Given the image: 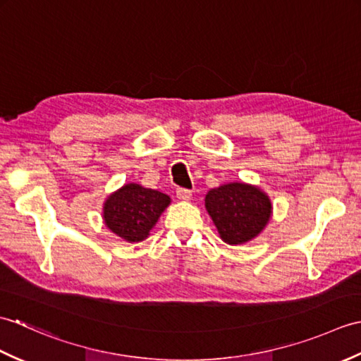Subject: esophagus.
<instances>
[{"label": "esophagus", "mask_w": 361, "mask_h": 361, "mask_svg": "<svg viewBox=\"0 0 361 361\" xmlns=\"http://www.w3.org/2000/svg\"><path fill=\"white\" fill-rule=\"evenodd\" d=\"M176 197H178L180 200H189V198L192 197V190L185 188H176Z\"/></svg>", "instance_id": "obj_1"}]
</instances>
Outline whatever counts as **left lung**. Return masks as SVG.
<instances>
[{
  "instance_id": "obj_1",
  "label": "left lung",
  "mask_w": 361,
  "mask_h": 361,
  "mask_svg": "<svg viewBox=\"0 0 361 361\" xmlns=\"http://www.w3.org/2000/svg\"><path fill=\"white\" fill-rule=\"evenodd\" d=\"M204 203L220 237L231 245L255 239L271 214L268 197L257 188L243 183L211 189Z\"/></svg>"
}]
</instances>
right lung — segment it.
Masks as SVG:
<instances>
[{
    "label": "right lung",
    "mask_w": 361,
    "mask_h": 361,
    "mask_svg": "<svg viewBox=\"0 0 361 361\" xmlns=\"http://www.w3.org/2000/svg\"><path fill=\"white\" fill-rule=\"evenodd\" d=\"M169 203L171 198L159 190L130 183L105 202V225L127 242H141L149 235Z\"/></svg>",
    "instance_id": "add662e5"
}]
</instances>
